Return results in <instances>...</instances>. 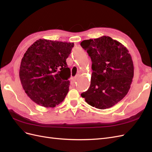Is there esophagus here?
I'll use <instances>...</instances> for the list:
<instances>
[{"instance_id": "esophagus-1", "label": "esophagus", "mask_w": 152, "mask_h": 152, "mask_svg": "<svg viewBox=\"0 0 152 152\" xmlns=\"http://www.w3.org/2000/svg\"><path fill=\"white\" fill-rule=\"evenodd\" d=\"M78 76H79V75H77L75 77H73V80H74V81H76V80H77V78H78Z\"/></svg>"}]
</instances>
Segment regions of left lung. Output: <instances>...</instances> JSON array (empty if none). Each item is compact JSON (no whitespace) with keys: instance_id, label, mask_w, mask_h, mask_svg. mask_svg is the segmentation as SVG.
Masks as SVG:
<instances>
[{"instance_id":"8db88e82","label":"left lung","mask_w":152,"mask_h":152,"mask_svg":"<svg viewBox=\"0 0 152 152\" xmlns=\"http://www.w3.org/2000/svg\"><path fill=\"white\" fill-rule=\"evenodd\" d=\"M80 45L92 61L91 85L81 94L92 107L106 109L122 100L130 89L134 65L126 47L108 36L83 40Z\"/></svg>"}]
</instances>
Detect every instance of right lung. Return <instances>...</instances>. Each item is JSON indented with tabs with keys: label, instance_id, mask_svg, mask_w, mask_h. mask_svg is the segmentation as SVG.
<instances>
[{
	"label": "right lung",
	"instance_id": "right-lung-1",
	"mask_svg": "<svg viewBox=\"0 0 152 152\" xmlns=\"http://www.w3.org/2000/svg\"><path fill=\"white\" fill-rule=\"evenodd\" d=\"M73 45L72 42L39 39L27 49L21 61L20 78L34 102L53 108L65 99L71 75L66 59Z\"/></svg>",
	"mask_w": 152,
	"mask_h": 152
}]
</instances>
